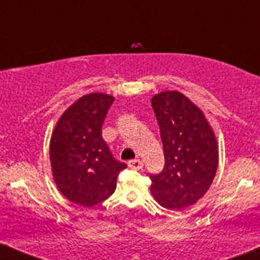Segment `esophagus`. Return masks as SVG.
<instances>
[{
	"instance_id": "1",
	"label": "esophagus",
	"mask_w": 260,
	"mask_h": 260,
	"mask_svg": "<svg viewBox=\"0 0 260 260\" xmlns=\"http://www.w3.org/2000/svg\"><path fill=\"white\" fill-rule=\"evenodd\" d=\"M128 165L134 170H142L143 166H144V164H143V161L140 159H134V160H131L129 162H128Z\"/></svg>"
}]
</instances>
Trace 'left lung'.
Listing matches in <instances>:
<instances>
[{
	"mask_svg": "<svg viewBox=\"0 0 260 260\" xmlns=\"http://www.w3.org/2000/svg\"><path fill=\"white\" fill-rule=\"evenodd\" d=\"M160 127L165 166L150 175V192L161 207L178 210L196 204L215 177L219 150L215 134L199 107L178 91L151 99Z\"/></svg>",
	"mask_w": 260,
	"mask_h": 260,
	"instance_id": "left-lung-1",
	"label": "left lung"
}]
</instances>
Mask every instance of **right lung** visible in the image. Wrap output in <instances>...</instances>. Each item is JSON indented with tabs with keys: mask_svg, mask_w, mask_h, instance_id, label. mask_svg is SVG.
<instances>
[{
	"mask_svg": "<svg viewBox=\"0 0 260 260\" xmlns=\"http://www.w3.org/2000/svg\"><path fill=\"white\" fill-rule=\"evenodd\" d=\"M113 96L91 92L61 116L51 136L50 160L59 192L74 204L90 208L115 192L117 176L127 168L112 156L101 127Z\"/></svg>",
	"mask_w": 260,
	"mask_h": 260,
	"instance_id": "add662e5",
	"label": "right lung"
}]
</instances>
